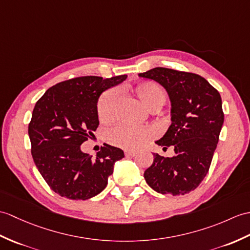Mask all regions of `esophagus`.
Instances as JSON below:
<instances>
[{"label":"esophagus","mask_w":250,"mask_h":250,"mask_svg":"<svg viewBox=\"0 0 250 250\" xmlns=\"http://www.w3.org/2000/svg\"><path fill=\"white\" fill-rule=\"evenodd\" d=\"M136 154V152L134 151H125V155L126 158H132V156H134Z\"/></svg>","instance_id":"obj_1"}]
</instances>
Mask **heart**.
I'll return each instance as SVG.
<instances>
[{
    "label": "heart",
    "mask_w": 250,
    "mask_h": 250,
    "mask_svg": "<svg viewBox=\"0 0 250 250\" xmlns=\"http://www.w3.org/2000/svg\"><path fill=\"white\" fill-rule=\"evenodd\" d=\"M133 94L150 111L159 109L166 102V90L160 84L145 81L137 83L131 88ZM118 92L116 89H109L103 92L97 103L98 117L103 123H109L115 117L116 103ZM108 142L114 146L126 150H135L143 147L151 138V132L145 126L118 125L107 134Z\"/></svg>",
    "instance_id": "heart-1"
}]
</instances>
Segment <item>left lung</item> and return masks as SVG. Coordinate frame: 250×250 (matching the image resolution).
<instances>
[{"instance_id":"left-lung-1","label":"left lung","mask_w":250,"mask_h":250,"mask_svg":"<svg viewBox=\"0 0 250 250\" xmlns=\"http://www.w3.org/2000/svg\"><path fill=\"white\" fill-rule=\"evenodd\" d=\"M139 77L153 80L167 90L171 101V125L156 142L175 155L153 154V163L144 172L148 185L160 194L180 196L198 188L210 168L224 112L217 89L191 72L156 67Z\"/></svg>"}]
</instances>
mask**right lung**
Instances as JSON below:
<instances>
[{"label":"right lung","mask_w":250,"mask_h":250,"mask_svg":"<svg viewBox=\"0 0 250 250\" xmlns=\"http://www.w3.org/2000/svg\"><path fill=\"white\" fill-rule=\"evenodd\" d=\"M125 79L126 75L70 79L50 87L36 102L28 124L31 152L40 175L56 194L86 200L106 188L124 151L104 144L92 158L81 151V145L99 125L98 98Z\"/></svg>","instance_id":"add662e5"}]
</instances>
